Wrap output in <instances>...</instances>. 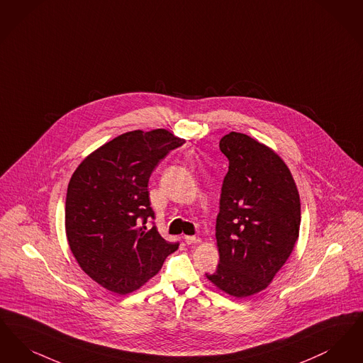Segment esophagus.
<instances>
[{"instance_id": "obj_1", "label": "esophagus", "mask_w": 363, "mask_h": 363, "mask_svg": "<svg viewBox=\"0 0 363 363\" xmlns=\"http://www.w3.org/2000/svg\"><path fill=\"white\" fill-rule=\"evenodd\" d=\"M184 241L187 244H199L202 240L196 236H184Z\"/></svg>"}]
</instances>
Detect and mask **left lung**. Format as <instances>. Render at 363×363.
<instances>
[{
	"label": "left lung",
	"instance_id": "1",
	"mask_svg": "<svg viewBox=\"0 0 363 363\" xmlns=\"http://www.w3.org/2000/svg\"><path fill=\"white\" fill-rule=\"evenodd\" d=\"M220 149L229 160L216 225L220 264L206 278L244 298L267 289L293 252L300 195L284 160L267 145L232 131Z\"/></svg>",
	"mask_w": 363,
	"mask_h": 363
}]
</instances>
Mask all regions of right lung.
<instances>
[{
    "instance_id": "add662e5",
    "label": "right lung",
    "mask_w": 363,
    "mask_h": 363,
    "mask_svg": "<svg viewBox=\"0 0 363 363\" xmlns=\"http://www.w3.org/2000/svg\"><path fill=\"white\" fill-rule=\"evenodd\" d=\"M183 138L165 128L128 131L81 161L67 186L65 229L81 269L115 294L138 290L179 244L147 229L155 213L147 183Z\"/></svg>"
}]
</instances>
